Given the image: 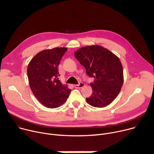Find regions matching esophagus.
Here are the masks:
<instances>
[{"mask_svg": "<svg viewBox=\"0 0 154 154\" xmlns=\"http://www.w3.org/2000/svg\"><path fill=\"white\" fill-rule=\"evenodd\" d=\"M84 86H85V84L83 82H80L79 84H75L74 85V87L75 88L78 89V88H83Z\"/></svg>", "mask_w": 154, "mask_h": 154, "instance_id": "esophagus-1", "label": "esophagus"}]
</instances>
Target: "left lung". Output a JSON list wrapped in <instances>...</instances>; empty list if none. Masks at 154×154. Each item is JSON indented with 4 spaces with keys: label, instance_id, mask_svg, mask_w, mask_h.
Here are the masks:
<instances>
[{
    "label": "left lung",
    "instance_id": "obj_1",
    "mask_svg": "<svg viewBox=\"0 0 154 154\" xmlns=\"http://www.w3.org/2000/svg\"><path fill=\"white\" fill-rule=\"evenodd\" d=\"M87 74L94 78L91 83L92 95L86 98L90 105L103 108L118 96L123 84V66L114 53L99 45L85 46L75 52Z\"/></svg>",
    "mask_w": 154,
    "mask_h": 154
}]
</instances>
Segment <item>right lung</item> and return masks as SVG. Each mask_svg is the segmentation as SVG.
Returning a JSON list of instances; mask_svg holds the SVG:
<instances>
[{
	"label": "right lung",
	"instance_id": "right-lung-1",
	"mask_svg": "<svg viewBox=\"0 0 154 154\" xmlns=\"http://www.w3.org/2000/svg\"><path fill=\"white\" fill-rule=\"evenodd\" d=\"M66 50V48H54L40 51L28 66V77L33 94L49 108L62 106L71 92L58 79V66Z\"/></svg>",
	"mask_w": 154,
	"mask_h": 154
}]
</instances>
